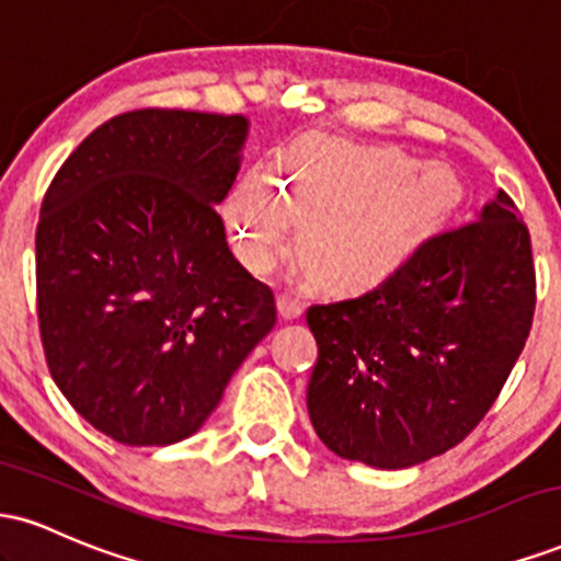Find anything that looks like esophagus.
I'll return each instance as SVG.
<instances>
[{
	"instance_id": "obj_1",
	"label": "esophagus",
	"mask_w": 561,
	"mask_h": 561,
	"mask_svg": "<svg viewBox=\"0 0 561 561\" xmlns=\"http://www.w3.org/2000/svg\"><path fill=\"white\" fill-rule=\"evenodd\" d=\"M276 311H279V317L285 321H293L302 313V302L300 298H293V295H279V300H276Z\"/></svg>"
}]
</instances>
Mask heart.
Wrapping results in <instances>:
<instances>
[{"label":"heart","instance_id":"1","mask_svg":"<svg viewBox=\"0 0 561 561\" xmlns=\"http://www.w3.org/2000/svg\"><path fill=\"white\" fill-rule=\"evenodd\" d=\"M459 203L461 184L446 165L416 169L375 147L302 137L263 173H244L221 218L237 259L255 276L274 272L298 224L302 268L332 293H364L401 272Z\"/></svg>","mask_w":561,"mask_h":561}]
</instances>
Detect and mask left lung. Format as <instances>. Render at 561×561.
Here are the masks:
<instances>
[{"label":"left lung","mask_w":561,"mask_h":561,"mask_svg":"<svg viewBox=\"0 0 561 561\" xmlns=\"http://www.w3.org/2000/svg\"><path fill=\"white\" fill-rule=\"evenodd\" d=\"M536 308L530 234L506 192L420 244L385 285L311 306L308 416L340 459L405 469L446 454L491 409Z\"/></svg>","instance_id":"obj_1"}]
</instances>
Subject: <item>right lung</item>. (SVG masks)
Returning <instances> with one entry per match:
<instances>
[{
  "instance_id": "1",
  "label": "right lung",
  "mask_w": 561,
  "mask_h": 561,
  "mask_svg": "<svg viewBox=\"0 0 561 561\" xmlns=\"http://www.w3.org/2000/svg\"><path fill=\"white\" fill-rule=\"evenodd\" d=\"M248 131L244 115H115L44 195L36 300L47 366L83 420L124 446L195 435L276 324L274 293L231 255L216 214Z\"/></svg>"
}]
</instances>
